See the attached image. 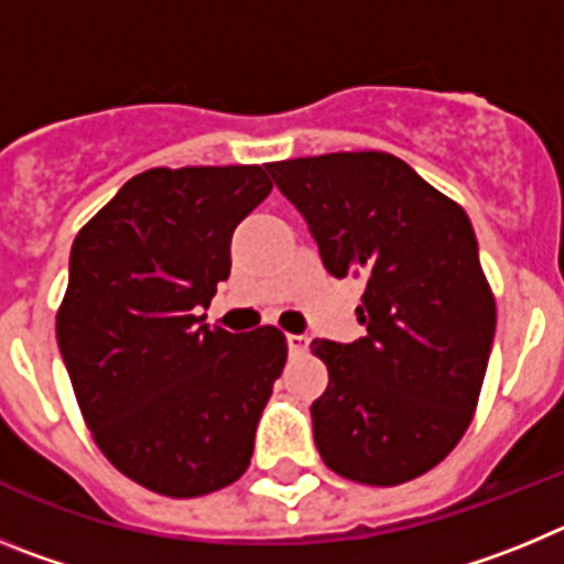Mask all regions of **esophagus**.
<instances>
[{
	"label": "esophagus",
	"instance_id": "obj_1",
	"mask_svg": "<svg viewBox=\"0 0 564 564\" xmlns=\"http://www.w3.org/2000/svg\"><path fill=\"white\" fill-rule=\"evenodd\" d=\"M307 344H311V338H307V336H296V333H288V347H291V352H305Z\"/></svg>",
	"mask_w": 564,
	"mask_h": 564
}]
</instances>
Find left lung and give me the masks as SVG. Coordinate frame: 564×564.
I'll return each instance as SVG.
<instances>
[{"label": "left lung", "mask_w": 564, "mask_h": 564, "mask_svg": "<svg viewBox=\"0 0 564 564\" xmlns=\"http://www.w3.org/2000/svg\"><path fill=\"white\" fill-rule=\"evenodd\" d=\"M336 279L364 282L352 344L316 341L327 367L313 437L327 468L364 486L426 475L480 401L497 305L468 214L390 152L268 163Z\"/></svg>", "instance_id": "obj_1"}]
</instances>
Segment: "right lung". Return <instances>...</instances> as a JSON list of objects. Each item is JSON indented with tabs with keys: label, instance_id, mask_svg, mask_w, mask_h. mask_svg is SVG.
<instances>
[{
	"label": "right lung",
	"instance_id": "add662e5",
	"mask_svg": "<svg viewBox=\"0 0 564 564\" xmlns=\"http://www.w3.org/2000/svg\"><path fill=\"white\" fill-rule=\"evenodd\" d=\"M271 188L262 166L147 169L73 239L58 350L98 449L154 495H212L251 463L285 333H228L197 313Z\"/></svg>",
	"mask_w": 564,
	"mask_h": 564
}]
</instances>
